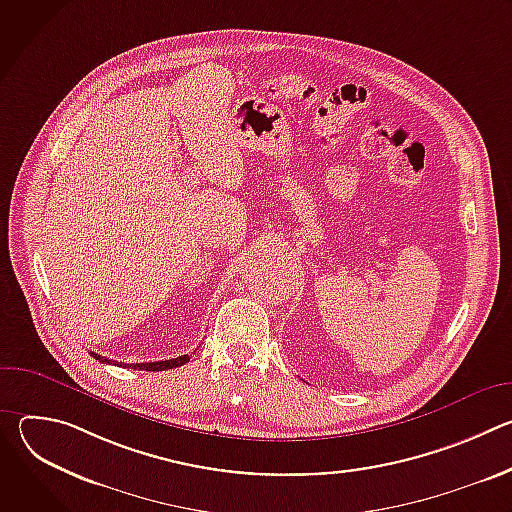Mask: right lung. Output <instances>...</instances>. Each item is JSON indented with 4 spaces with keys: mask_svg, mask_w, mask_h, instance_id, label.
<instances>
[{
    "mask_svg": "<svg viewBox=\"0 0 512 512\" xmlns=\"http://www.w3.org/2000/svg\"><path fill=\"white\" fill-rule=\"evenodd\" d=\"M93 358H97L99 362H107V364H115V367H121V362L117 360H109L107 356H101V354H95L91 352ZM190 360L188 354H182L178 358H170V360H158V362H131V364H123L125 369H137V371H168V369H176V367H182V364H186Z\"/></svg>",
    "mask_w": 512,
    "mask_h": 512,
    "instance_id": "obj_1",
    "label": "right lung"
}]
</instances>
